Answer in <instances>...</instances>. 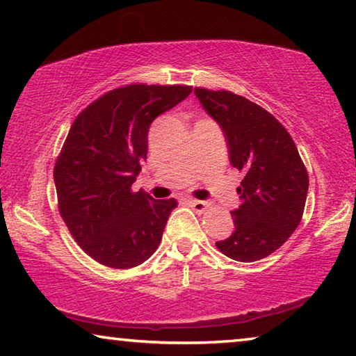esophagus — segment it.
I'll use <instances>...</instances> for the list:
<instances>
[{"mask_svg":"<svg viewBox=\"0 0 356 356\" xmlns=\"http://www.w3.org/2000/svg\"><path fill=\"white\" fill-rule=\"evenodd\" d=\"M188 204L195 209L196 212H204L206 209L209 207V204L206 201H198V200H188Z\"/></svg>","mask_w":356,"mask_h":356,"instance_id":"obj_1","label":"esophagus"}]
</instances>
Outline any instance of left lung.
I'll return each instance as SVG.
<instances>
[{
    "label": "left lung",
    "mask_w": 356,
    "mask_h": 356,
    "mask_svg": "<svg viewBox=\"0 0 356 356\" xmlns=\"http://www.w3.org/2000/svg\"><path fill=\"white\" fill-rule=\"evenodd\" d=\"M195 95L222 128L229 163L244 172L241 206L231 212L234 231L216 245L236 261H258L300 225L309 190L306 166L289 131L261 106L227 90L195 88Z\"/></svg>",
    "instance_id": "1"
}]
</instances>
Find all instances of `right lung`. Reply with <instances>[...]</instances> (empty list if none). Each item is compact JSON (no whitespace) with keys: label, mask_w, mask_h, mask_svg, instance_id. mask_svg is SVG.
Here are the masks:
<instances>
[{"label":"right lung","mask_w":356,"mask_h":356,"mask_svg":"<svg viewBox=\"0 0 356 356\" xmlns=\"http://www.w3.org/2000/svg\"><path fill=\"white\" fill-rule=\"evenodd\" d=\"M191 93L187 86L111 90L76 117L54 180L60 216L87 255L104 266L143 264L160 244L174 198L133 191L147 158L150 123Z\"/></svg>","instance_id":"obj_1"}]
</instances>
